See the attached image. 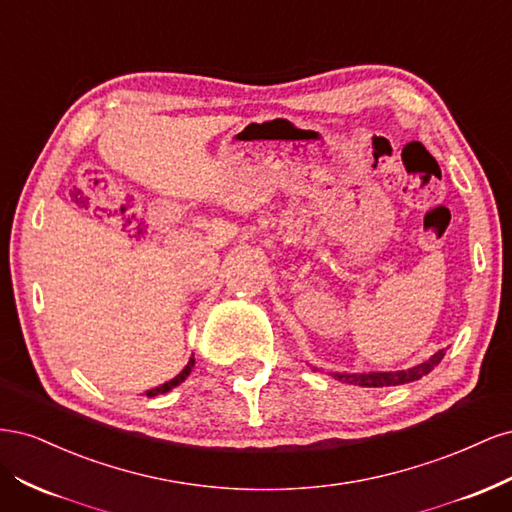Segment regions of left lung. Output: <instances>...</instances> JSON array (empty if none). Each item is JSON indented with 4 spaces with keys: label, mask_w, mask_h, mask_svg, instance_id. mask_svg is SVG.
<instances>
[{
    "label": "left lung",
    "mask_w": 512,
    "mask_h": 512,
    "mask_svg": "<svg viewBox=\"0 0 512 512\" xmlns=\"http://www.w3.org/2000/svg\"><path fill=\"white\" fill-rule=\"evenodd\" d=\"M444 354H446L444 350H438L429 361L416 365L412 369H404V371H374V374H333V376L337 380L348 382V384L374 386V389H378V386H397V384L414 382L418 378H423L425 374H429V371L442 361Z\"/></svg>",
    "instance_id": "1"
}]
</instances>
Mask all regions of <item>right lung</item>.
I'll return each mask as SVG.
<instances>
[{
  "label": "right lung",
  "mask_w": 512,
  "mask_h": 512,
  "mask_svg": "<svg viewBox=\"0 0 512 512\" xmlns=\"http://www.w3.org/2000/svg\"><path fill=\"white\" fill-rule=\"evenodd\" d=\"M192 367H194V356H192V359H190V363L188 365H185V369L181 371V374L179 376H175L173 380H170V382H166V384H162V386H158V389H153V391H149L147 395L149 397H153V395H160V393H166V391H170V389H175V386L177 384H181L185 378H188L190 376V371H192Z\"/></svg>",
  "instance_id": "add662e5"
}]
</instances>
